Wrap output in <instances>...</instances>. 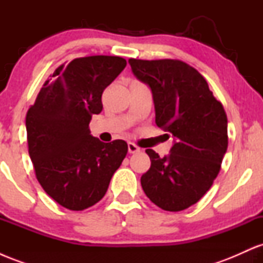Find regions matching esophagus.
<instances>
[{
    "label": "esophagus",
    "mask_w": 263,
    "mask_h": 263,
    "mask_svg": "<svg viewBox=\"0 0 263 263\" xmlns=\"http://www.w3.org/2000/svg\"><path fill=\"white\" fill-rule=\"evenodd\" d=\"M127 147H128V153H137V152H140V151H141L140 147L136 146V144L132 143V142H128Z\"/></svg>",
    "instance_id": "esophagus-1"
}]
</instances>
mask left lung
<instances>
[{"mask_svg": "<svg viewBox=\"0 0 263 263\" xmlns=\"http://www.w3.org/2000/svg\"><path fill=\"white\" fill-rule=\"evenodd\" d=\"M128 63L152 90L157 126L176 138L168 157L146 149L151 168L141 177L142 189L163 210L188 209L221 170L229 142L224 106L203 75L182 60L131 58Z\"/></svg>", "mask_w": 263, "mask_h": 263, "instance_id": "8db88e82", "label": "left lung"}]
</instances>
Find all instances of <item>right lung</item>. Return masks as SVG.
Here are the masks:
<instances>
[{
    "label": "right lung",
    "instance_id": "obj_1",
    "mask_svg": "<svg viewBox=\"0 0 263 263\" xmlns=\"http://www.w3.org/2000/svg\"><path fill=\"white\" fill-rule=\"evenodd\" d=\"M121 57L77 58L55 69L26 116L27 142L35 177L53 200L69 210L100 201L127 155V143H104L90 134L102 111L104 90L125 69Z\"/></svg>",
    "mask_w": 263,
    "mask_h": 263
}]
</instances>
